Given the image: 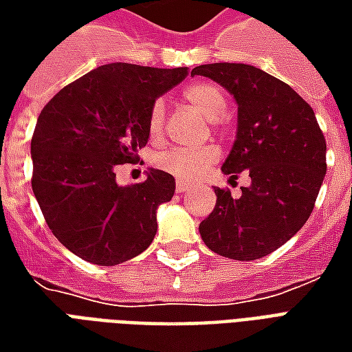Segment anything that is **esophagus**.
<instances>
[{
  "instance_id": "obj_1",
  "label": "esophagus",
  "mask_w": 352,
  "mask_h": 352,
  "mask_svg": "<svg viewBox=\"0 0 352 352\" xmlns=\"http://www.w3.org/2000/svg\"><path fill=\"white\" fill-rule=\"evenodd\" d=\"M175 190L179 192V194H183V192L190 190V184L184 183V181H177V183H175Z\"/></svg>"
}]
</instances>
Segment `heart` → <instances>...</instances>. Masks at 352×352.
Masks as SVG:
<instances>
[{"mask_svg": "<svg viewBox=\"0 0 352 352\" xmlns=\"http://www.w3.org/2000/svg\"><path fill=\"white\" fill-rule=\"evenodd\" d=\"M184 100L211 122L219 120L226 113L224 94L213 82H194L184 90ZM164 115H166L164 101L156 100L148 111V120H146V130L153 139L160 138L162 130H164ZM217 158H219V151L213 145L194 146V148L171 146L156 156V166L162 171H168L177 177L179 181H194L209 166H213Z\"/></svg>", "mask_w": 352, "mask_h": 352, "instance_id": "heart-1", "label": "heart"}]
</instances>
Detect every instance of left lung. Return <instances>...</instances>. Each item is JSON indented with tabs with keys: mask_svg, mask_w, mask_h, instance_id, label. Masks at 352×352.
I'll return each instance as SVG.
<instances>
[{
	"mask_svg": "<svg viewBox=\"0 0 352 352\" xmlns=\"http://www.w3.org/2000/svg\"><path fill=\"white\" fill-rule=\"evenodd\" d=\"M226 88L237 103V133L222 173L245 171L249 186L232 198L214 188L217 206L199 224L204 243L234 260L264 258L309 219L326 175V141L302 96L247 64H206L190 73Z\"/></svg>",
	"mask_w": 352,
	"mask_h": 352,
	"instance_id": "obj_1",
	"label": "left lung"
}]
</instances>
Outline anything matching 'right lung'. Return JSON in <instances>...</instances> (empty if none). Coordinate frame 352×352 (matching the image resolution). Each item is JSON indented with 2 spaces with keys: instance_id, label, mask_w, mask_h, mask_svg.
<instances>
[{
  "instance_id": "obj_1",
  "label": "right lung",
  "mask_w": 352,
  "mask_h": 352,
  "mask_svg": "<svg viewBox=\"0 0 352 352\" xmlns=\"http://www.w3.org/2000/svg\"><path fill=\"white\" fill-rule=\"evenodd\" d=\"M188 75L186 67L101 65L43 107L32 138V188L65 249L98 265L138 256L156 236V209L175 179L148 169L143 183L116 184V166L138 162L148 111Z\"/></svg>"
}]
</instances>
